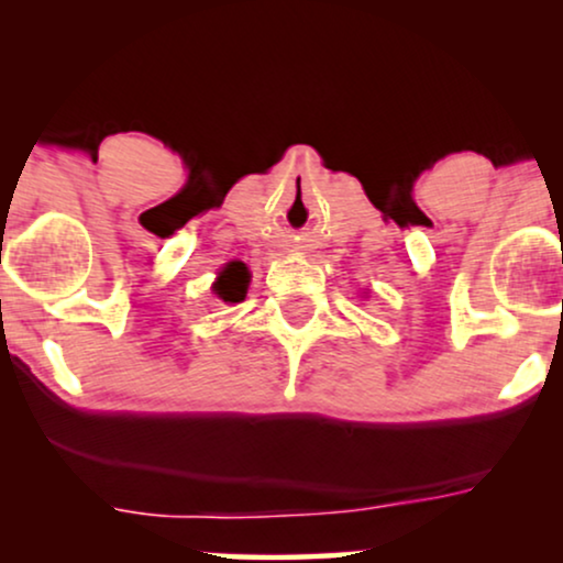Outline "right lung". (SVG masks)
I'll return each instance as SVG.
<instances>
[{
    "label": "right lung",
    "mask_w": 563,
    "mask_h": 563,
    "mask_svg": "<svg viewBox=\"0 0 563 563\" xmlns=\"http://www.w3.org/2000/svg\"><path fill=\"white\" fill-rule=\"evenodd\" d=\"M245 288H249V269L243 267L241 262H232L222 269V275L217 277L214 290L219 299L238 303L245 299Z\"/></svg>",
    "instance_id": "1"
}]
</instances>
